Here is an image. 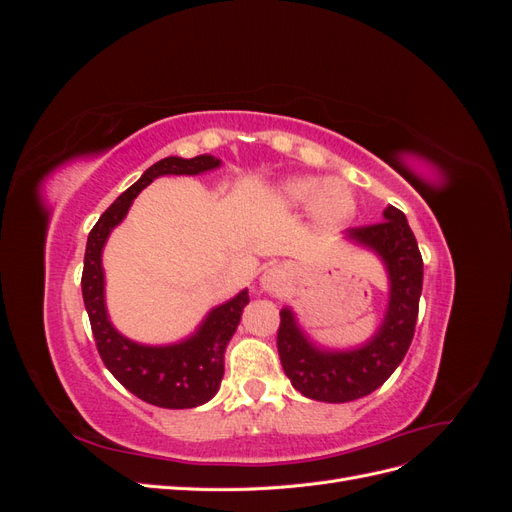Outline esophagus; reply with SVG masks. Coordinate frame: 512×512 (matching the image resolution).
<instances>
[{
  "instance_id": "obj_1",
  "label": "esophagus",
  "mask_w": 512,
  "mask_h": 512,
  "mask_svg": "<svg viewBox=\"0 0 512 512\" xmlns=\"http://www.w3.org/2000/svg\"><path fill=\"white\" fill-rule=\"evenodd\" d=\"M288 282V269L282 265H275L271 269H267L260 277V286L265 292H277L282 290Z\"/></svg>"
}]
</instances>
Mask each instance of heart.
I'll use <instances>...</instances> for the list:
<instances>
[{
  "label": "heart",
  "instance_id": "heart-1",
  "mask_svg": "<svg viewBox=\"0 0 512 512\" xmlns=\"http://www.w3.org/2000/svg\"><path fill=\"white\" fill-rule=\"evenodd\" d=\"M277 192L288 207H309L314 222L324 228L342 226L356 211L354 192L342 179L290 177L282 181Z\"/></svg>",
  "mask_w": 512,
  "mask_h": 512
}]
</instances>
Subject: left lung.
I'll return each mask as SVG.
<instances>
[{"mask_svg": "<svg viewBox=\"0 0 512 512\" xmlns=\"http://www.w3.org/2000/svg\"><path fill=\"white\" fill-rule=\"evenodd\" d=\"M382 220L346 230V241L374 252L389 277L386 314L380 329L363 346L320 348L299 327L290 307L280 312L277 352L294 389L309 399L346 404L374 393L389 380L410 348L423 290V258L404 213L389 205L382 211Z\"/></svg>", "mask_w": 512, "mask_h": 512, "instance_id": "1", "label": "left lung"}]
</instances>
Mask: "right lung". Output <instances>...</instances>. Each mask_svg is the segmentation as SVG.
<instances>
[{"label": "right lung", "mask_w": 512, "mask_h": 512, "mask_svg": "<svg viewBox=\"0 0 512 512\" xmlns=\"http://www.w3.org/2000/svg\"><path fill=\"white\" fill-rule=\"evenodd\" d=\"M222 160L215 156L177 158L170 156L149 166L134 185L108 207L87 237L83 265V301L89 314L91 331L106 369L138 399L158 408H196L218 393L224 378V352L235 335L243 307L250 303L247 288L230 301L213 307L198 324V329L175 344L147 346L121 335L106 312L102 252L115 226L126 218L132 200L147 185L164 175H203L220 168Z\"/></svg>", "instance_id": "1"}]
</instances>
